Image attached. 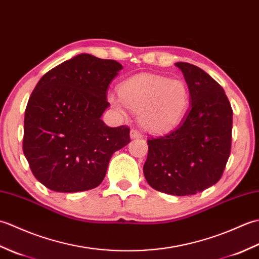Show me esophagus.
<instances>
[{
  "label": "esophagus",
  "mask_w": 259,
  "mask_h": 259,
  "mask_svg": "<svg viewBox=\"0 0 259 259\" xmlns=\"http://www.w3.org/2000/svg\"><path fill=\"white\" fill-rule=\"evenodd\" d=\"M130 137L133 139H136V138H141L142 137V134L140 133L139 130H137V129H131V131H130Z\"/></svg>",
  "instance_id": "1"
}]
</instances>
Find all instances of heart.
<instances>
[{"label":"heart","mask_w":259,"mask_h":259,"mask_svg":"<svg viewBox=\"0 0 259 259\" xmlns=\"http://www.w3.org/2000/svg\"><path fill=\"white\" fill-rule=\"evenodd\" d=\"M119 97L109 96L110 104L123 111V104L138 112L139 122L152 133L175 128L184 118L190 102L188 87L184 81L160 75L140 74L119 87Z\"/></svg>","instance_id":"heart-1"}]
</instances>
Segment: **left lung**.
I'll list each match as a JSON object with an SVG mask.
<instances>
[{
	"instance_id": "left-lung-1",
	"label": "left lung",
	"mask_w": 259,
	"mask_h": 259,
	"mask_svg": "<svg viewBox=\"0 0 259 259\" xmlns=\"http://www.w3.org/2000/svg\"><path fill=\"white\" fill-rule=\"evenodd\" d=\"M188 84L190 107L170 133L148 137L147 183L174 196L203 191L222 178L232 149L233 109L222 85L194 64L176 63Z\"/></svg>"
}]
</instances>
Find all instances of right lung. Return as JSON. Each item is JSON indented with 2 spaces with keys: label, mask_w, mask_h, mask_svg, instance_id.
<instances>
[{
  "label": "right lung",
  "mask_w": 259,
  "mask_h": 259,
  "mask_svg": "<svg viewBox=\"0 0 259 259\" xmlns=\"http://www.w3.org/2000/svg\"><path fill=\"white\" fill-rule=\"evenodd\" d=\"M122 65L79 54L42 76L27 102L23 152L47 188L76 192L102 183L113 152L130 142V128H110L101 115L107 89Z\"/></svg>",
  "instance_id": "add662e5"
}]
</instances>
